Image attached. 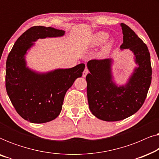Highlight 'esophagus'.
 I'll use <instances>...</instances> for the list:
<instances>
[{"label": "esophagus", "mask_w": 159, "mask_h": 159, "mask_svg": "<svg viewBox=\"0 0 159 159\" xmlns=\"http://www.w3.org/2000/svg\"><path fill=\"white\" fill-rule=\"evenodd\" d=\"M88 73H89V71H88V68H85V69H84V71H83V73H82V77H86V75H88Z\"/></svg>", "instance_id": "obj_1"}]
</instances>
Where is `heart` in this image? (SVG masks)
I'll return each mask as SVG.
<instances>
[{
    "label": "heart",
    "instance_id": "heart-1",
    "mask_svg": "<svg viewBox=\"0 0 159 159\" xmlns=\"http://www.w3.org/2000/svg\"><path fill=\"white\" fill-rule=\"evenodd\" d=\"M109 37V34L106 32H96L94 35H93L92 40L90 42V46L95 47L100 45L105 42ZM113 45H114V40L113 39H110L109 40L107 41L103 45L101 51L98 53L99 57L104 58L107 56L109 54L112 48Z\"/></svg>",
    "mask_w": 159,
    "mask_h": 159
}]
</instances>
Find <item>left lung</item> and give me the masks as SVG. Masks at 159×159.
<instances>
[{"label":"left lung","instance_id":"8db88e82","mask_svg":"<svg viewBox=\"0 0 159 159\" xmlns=\"http://www.w3.org/2000/svg\"><path fill=\"white\" fill-rule=\"evenodd\" d=\"M123 43L138 65L125 84H116L112 75V58L90 60L86 76L89 108L98 119L106 121L122 120L138 111L146 98L151 83V56L147 45L131 28L121 23Z\"/></svg>","mask_w":159,"mask_h":159}]
</instances>
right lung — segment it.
I'll list each match as a JSON object with an SVG mask.
<instances>
[{"label":"right lung","mask_w":159,"mask_h":159,"mask_svg":"<svg viewBox=\"0 0 159 159\" xmlns=\"http://www.w3.org/2000/svg\"><path fill=\"white\" fill-rule=\"evenodd\" d=\"M65 31L34 26L24 32L15 42L6 60V92L17 113L32 123H45L60 114L66 91L85 65L70 69H57L40 73L27 66L25 55L38 39L62 37Z\"/></svg>","instance_id":"obj_1"}]
</instances>
